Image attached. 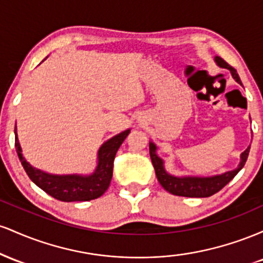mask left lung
<instances>
[{"label":"left lung","mask_w":263,"mask_h":263,"mask_svg":"<svg viewBox=\"0 0 263 263\" xmlns=\"http://www.w3.org/2000/svg\"><path fill=\"white\" fill-rule=\"evenodd\" d=\"M215 63L220 68H225L230 70L235 80L241 84L240 77L236 73V69L229 65L224 59L220 57H215ZM242 85V84H241ZM250 146L241 153V161L237 168L234 171H229L226 173L219 174V176L213 177H176L172 176L164 170V162L162 158L157 156V146L153 142H149V156L152 159V164L155 167L156 176L158 182L167 192L173 195H179V197L188 198H208L213 194L221 190L236 174L243 168L249 157Z\"/></svg>","instance_id":"left-lung-1"}]
</instances>
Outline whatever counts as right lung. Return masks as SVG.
Segmentation results:
<instances>
[{
  "label": "right lung",
  "instance_id": "obj_1",
  "mask_svg": "<svg viewBox=\"0 0 263 263\" xmlns=\"http://www.w3.org/2000/svg\"><path fill=\"white\" fill-rule=\"evenodd\" d=\"M129 131H131L129 128L126 129L102 144L98 152L96 170L89 176H80V174L55 176V174L45 173L43 171L32 167L22 155V148L17 137V127H14V135H16L14 146H16L18 158L22 163L26 173L31 178L32 182L42 190H44L47 194L55 198L57 200L66 201V203L89 201L101 197L107 190L111 183V178H112L115 156L122 142L128 136Z\"/></svg>",
  "mask_w": 263,
  "mask_h": 263
}]
</instances>
